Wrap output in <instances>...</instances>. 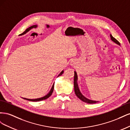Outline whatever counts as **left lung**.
I'll list each match as a JSON object with an SVG mask.
<instances>
[{"label": "left lung", "instance_id": "left-lung-1", "mask_svg": "<svg viewBox=\"0 0 130 130\" xmlns=\"http://www.w3.org/2000/svg\"><path fill=\"white\" fill-rule=\"evenodd\" d=\"M110 37H111V40L113 42H115V43H116L117 44L120 45V43L115 38H114L112 35L111 34H110ZM77 75L76 73V71H74V91H75V93L76 95L79 98V99L82 100V101L85 102L86 103H88V104H95L98 102H99L98 101H94V100H90L88 98H86L83 94L81 93V92H80L79 87H78V84H77Z\"/></svg>", "mask_w": 130, "mask_h": 130}]
</instances>
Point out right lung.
Instances as JSON below:
<instances>
[{
	"instance_id": "obj_1",
	"label": "right lung",
	"mask_w": 130,
	"mask_h": 130,
	"mask_svg": "<svg viewBox=\"0 0 130 130\" xmlns=\"http://www.w3.org/2000/svg\"><path fill=\"white\" fill-rule=\"evenodd\" d=\"M38 27V25H34L31 26L30 27H28V28H27V29H26L24 32H23L22 34L19 35V36H22V35H24V34H26L27 32H29V31L31 29H33V28H36V27ZM63 72H64V70H63L62 71L60 74H58V75L57 76V77L61 76V75H62L63 73ZM54 88V83L53 84V86H52V88H51V89L50 90V91L49 92V93H48V94H46V95H45V96H42V97H41V98H37V99H27V98H23V99H25V100H29V101H42V100H45V99H48V98L49 97H50V96H51V95H52L53 92Z\"/></svg>"
}]
</instances>
